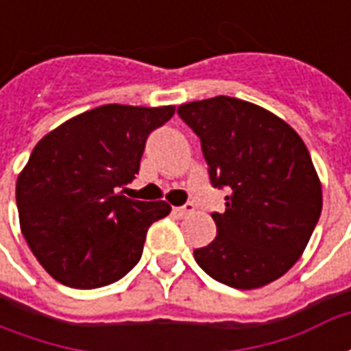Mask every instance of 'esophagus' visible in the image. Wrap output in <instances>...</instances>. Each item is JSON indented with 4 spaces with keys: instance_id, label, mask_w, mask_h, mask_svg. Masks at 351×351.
Returning <instances> with one entry per match:
<instances>
[{
    "instance_id": "34e87169",
    "label": "esophagus",
    "mask_w": 351,
    "mask_h": 351,
    "mask_svg": "<svg viewBox=\"0 0 351 351\" xmlns=\"http://www.w3.org/2000/svg\"><path fill=\"white\" fill-rule=\"evenodd\" d=\"M191 213H193V205H184L175 208V214L176 216H180V218H184V216H188V214Z\"/></svg>"
}]
</instances>
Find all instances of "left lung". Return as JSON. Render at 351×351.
I'll return each mask as SVG.
<instances>
[{
  "label": "left lung",
  "mask_w": 351,
  "mask_h": 351,
  "mask_svg": "<svg viewBox=\"0 0 351 351\" xmlns=\"http://www.w3.org/2000/svg\"><path fill=\"white\" fill-rule=\"evenodd\" d=\"M201 138L214 188H228L218 235L193 250L203 271L226 286L256 289L301 258L322 214V182L297 131L267 108L218 95L178 107Z\"/></svg>",
  "instance_id": "left-lung-1"
}]
</instances>
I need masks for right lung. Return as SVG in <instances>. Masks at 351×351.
<instances>
[{
  "label": "right lung",
  "mask_w": 351,
  "mask_h": 351,
  "mask_svg": "<svg viewBox=\"0 0 351 351\" xmlns=\"http://www.w3.org/2000/svg\"><path fill=\"white\" fill-rule=\"evenodd\" d=\"M173 105H103L47 133L16 180L22 235L60 284L93 289L125 276L143 256L146 231L165 201L122 195L141 167L148 135Z\"/></svg>",
  "instance_id": "right-lung-1"
}]
</instances>
